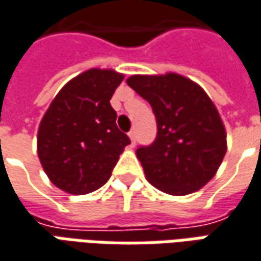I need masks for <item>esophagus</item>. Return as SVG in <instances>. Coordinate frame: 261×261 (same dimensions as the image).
Segmentation results:
<instances>
[{
	"instance_id": "esophagus-1",
	"label": "esophagus",
	"mask_w": 261,
	"mask_h": 261,
	"mask_svg": "<svg viewBox=\"0 0 261 261\" xmlns=\"http://www.w3.org/2000/svg\"><path fill=\"white\" fill-rule=\"evenodd\" d=\"M128 137H130L131 144L134 145V144H136V141H137V133H136V130H131L130 133H128Z\"/></svg>"
}]
</instances>
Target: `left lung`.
<instances>
[{
	"label": "left lung",
	"mask_w": 261,
	"mask_h": 261,
	"mask_svg": "<svg viewBox=\"0 0 261 261\" xmlns=\"http://www.w3.org/2000/svg\"><path fill=\"white\" fill-rule=\"evenodd\" d=\"M127 85L155 114L154 143L136 151L149 184L176 196L205 187L226 154L225 125L205 90L176 73L134 74Z\"/></svg>",
	"instance_id": "obj_1"
}]
</instances>
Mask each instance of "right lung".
Here are the masks:
<instances>
[{"instance_id":"right-lung-1","label":"right lung","mask_w":261,"mask_h":261,"mask_svg":"<svg viewBox=\"0 0 261 261\" xmlns=\"http://www.w3.org/2000/svg\"><path fill=\"white\" fill-rule=\"evenodd\" d=\"M124 74L89 69L56 94L38 130V156L55 187L72 195L90 194L112 176L130 144L116 124L110 105Z\"/></svg>"}]
</instances>
